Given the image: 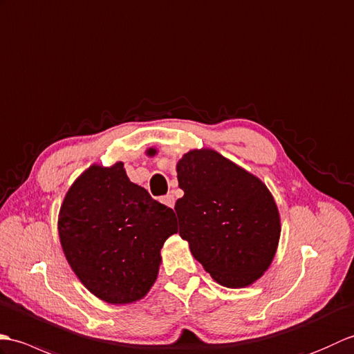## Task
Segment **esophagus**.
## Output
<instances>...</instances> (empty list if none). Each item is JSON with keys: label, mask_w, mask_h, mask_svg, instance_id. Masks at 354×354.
Instances as JSON below:
<instances>
[{"label": "esophagus", "mask_w": 354, "mask_h": 354, "mask_svg": "<svg viewBox=\"0 0 354 354\" xmlns=\"http://www.w3.org/2000/svg\"><path fill=\"white\" fill-rule=\"evenodd\" d=\"M162 203H163V204H167L168 207H174V204H176V198H174V195H171V194L165 195V197L162 198Z\"/></svg>", "instance_id": "1"}]
</instances>
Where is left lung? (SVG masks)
Here are the masks:
<instances>
[{
  "mask_svg": "<svg viewBox=\"0 0 354 354\" xmlns=\"http://www.w3.org/2000/svg\"><path fill=\"white\" fill-rule=\"evenodd\" d=\"M177 178L185 192L174 207L178 234L192 256L219 285L250 286L279 245L280 216L268 187L214 150L186 153Z\"/></svg>",
  "mask_w": 354,
  "mask_h": 354,
  "instance_id": "obj_1",
  "label": "left lung"
}]
</instances>
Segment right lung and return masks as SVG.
Wrapping results in <instances>:
<instances>
[{
    "label": "right lung",
    "mask_w": 354,
    "mask_h": 354,
    "mask_svg": "<svg viewBox=\"0 0 354 354\" xmlns=\"http://www.w3.org/2000/svg\"><path fill=\"white\" fill-rule=\"evenodd\" d=\"M174 233V210L131 183L122 162L86 169L59 214L60 243L71 268L93 295L112 304L133 303L150 290L160 250Z\"/></svg>",
    "instance_id": "add662e5"
}]
</instances>
